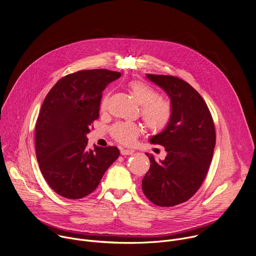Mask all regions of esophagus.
<instances>
[{
  "instance_id": "esophagus-1",
  "label": "esophagus",
  "mask_w": 256,
  "mask_h": 256,
  "mask_svg": "<svg viewBox=\"0 0 256 256\" xmlns=\"http://www.w3.org/2000/svg\"><path fill=\"white\" fill-rule=\"evenodd\" d=\"M120 154H122V156H126V155H132V154H134V151H132V150L122 149V150H120Z\"/></svg>"
}]
</instances>
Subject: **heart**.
Here are the masks:
<instances>
[{"mask_svg": "<svg viewBox=\"0 0 256 256\" xmlns=\"http://www.w3.org/2000/svg\"><path fill=\"white\" fill-rule=\"evenodd\" d=\"M128 88L140 104V116L146 126L156 132L165 130L173 116L172 103L168 99L160 97L156 88L142 80L130 81ZM106 104L107 96L101 103L102 110L106 108ZM140 132V126L130 122H118L110 128L112 136L124 146L132 144Z\"/></svg>", "mask_w": 256, "mask_h": 256, "instance_id": "b5f03b06", "label": "heart"}]
</instances>
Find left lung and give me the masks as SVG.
I'll list each match as a JSON object with an SVG mask.
<instances>
[{"label":"left lung","instance_id":"8db88e82","mask_svg":"<svg viewBox=\"0 0 256 256\" xmlns=\"http://www.w3.org/2000/svg\"><path fill=\"white\" fill-rule=\"evenodd\" d=\"M171 99L173 116L168 126L150 142L165 147L167 156L156 161L142 180L147 198L159 206H174L188 200L208 174L216 144L214 124L210 109L188 82L174 76L147 75Z\"/></svg>","mask_w":256,"mask_h":256}]
</instances>
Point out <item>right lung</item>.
Wrapping results in <instances>:
<instances>
[{"label":"right lung","mask_w":256,"mask_h":256,"mask_svg":"<svg viewBox=\"0 0 256 256\" xmlns=\"http://www.w3.org/2000/svg\"><path fill=\"white\" fill-rule=\"evenodd\" d=\"M122 76L106 68L83 70L60 79L48 93L35 124V154L48 184L78 200L93 192L120 156L116 147H87V134L99 118L105 87Z\"/></svg>","instance_id":"add662e5"}]
</instances>
